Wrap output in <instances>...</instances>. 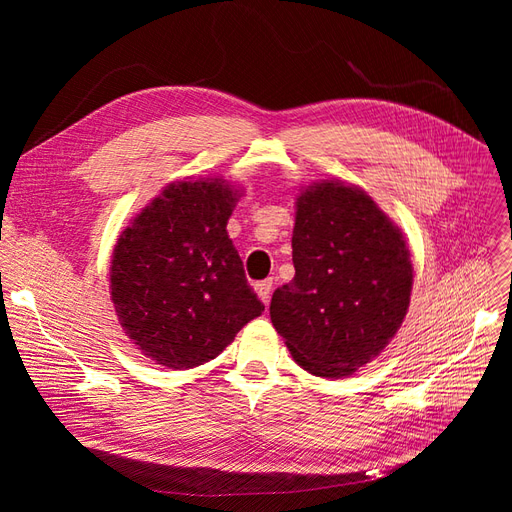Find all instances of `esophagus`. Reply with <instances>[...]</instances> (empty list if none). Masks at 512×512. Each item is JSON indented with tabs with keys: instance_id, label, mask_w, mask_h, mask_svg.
Listing matches in <instances>:
<instances>
[{
	"instance_id": "obj_1",
	"label": "esophagus",
	"mask_w": 512,
	"mask_h": 512,
	"mask_svg": "<svg viewBox=\"0 0 512 512\" xmlns=\"http://www.w3.org/2000/svg\"><path fill=\"white\" fill-rule=\"evenodd\" d=\"M271 288H273V280H262V282H256L254 284V290H256V294L260 297V301L262 303H269V299H271Z\"/></svg>"
}]
</instances>
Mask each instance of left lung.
I'll return each mask as SVG.
<instances>
[{"label": "left lung", "instance_id": "left-lung-1", "mask_svg": "<svg viewBox=\"0 0 512 512\" xmlns=\"http://www.w3.org/2000/svg\"><path fill=\"white\" fill-rule=\"evenodd\" d=\"M294 277L271 299L275 331L305 371L346 378L374 361L406 318V237L356 185L318 181L297 198Z\"/></svg>", "mask_w": 512, "mask_h": 512}]
</instances>
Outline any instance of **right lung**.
<instances>
[{"instance_id": "add662e5", "label": "right lung", "mask_w": 512, "mask_h": 512, "mask_svg": "<svg viewBox=\"0 0 512 512\" xmlns=\"http://www.w3.org/2000/svg\"><path fill=\"white\" fill-rule=\"evenodd\" d=\"M237 200L224 179L168 183L117 239L111 301L130 342L158 365H203L265 312L226 232Z\"/></svg>"}]
</instances>
